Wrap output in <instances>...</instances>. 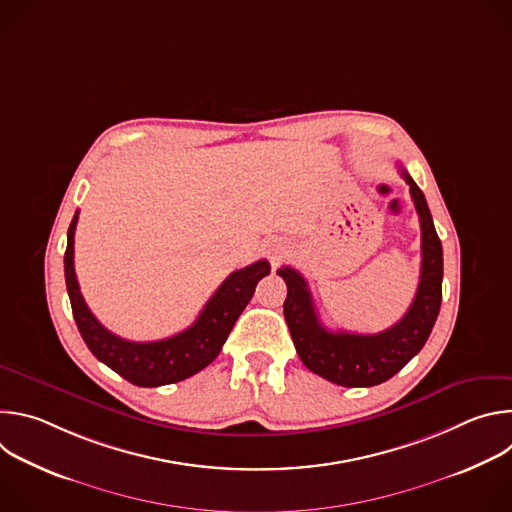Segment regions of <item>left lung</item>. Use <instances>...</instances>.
<instances>
[{
    "instance_id": "left-lung-1",
    "label": "left lung",
    "mask_w": 512,
    "mask_h": 512,
    "mask_svg": "<svg viewBox=\"0 0 512 512\" xmlns=\"http://www.w3.org/2000/svg\"><path fill=\"white\" fill-rule=\"evenodd\" d=\"M421 225V275L413 304L405 316L379 334L330 332L320 322L302 273L277 269L287 285L283 316L306 367L342 387H375L397 375L423 348L442 306L444 253L425 196L403 170Z\"/></svg>"
}]
</instances>
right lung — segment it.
Instances as JSON below:
<instances>
[{"mask_svg": "<svg viewBox=\"0 0 512 512\" xmlns=\"http://www.w3.org/2000/svg\"><path fill=\"white\" fill-rule=\"evenodd\" d=\"M79 210L66 235L64 279L77 328L89 350L111 371L137 387H162L184 381L218 356L241 312L251 302L259 279L269 275L265 259L233 271L206 302L196 322L164 340L131 342L109 332L89 310L75 273V229Z\"/></svg>", "mask_w": 512, "mask_h": 512, "instance_id": "1", "label": "right lung"}]
</instances>
